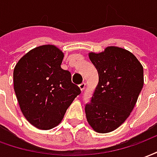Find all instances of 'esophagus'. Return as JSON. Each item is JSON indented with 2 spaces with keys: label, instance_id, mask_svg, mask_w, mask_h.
<instances>
[{
  "label": "esophagus",
  "instance_id": "1",
  "mask_svg": "<svg viewBox=\"0 0 157 157\" xmlns=\"http://www.w3.org/2000/svg\"><path fill=\"white\" fill-rule=\"evenodd\" d=\"M85 86H86V83H85V82H83V83H82V84L79 85V88H80V90H82V91L84 90Z\"/></svg>",
  "mask_w": 157,
  "mask_h": 157
}]
</instances>
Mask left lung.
<instances>
[{
    "instance_id": "left-lung-1",
    "label": "left lung",
    "mask_w": 157,
    "mask_h": 157,
    "mask_svg": "<svg viewBox=\"0 0 157 157\" xmlns=\"http://www.w3.org/2000/svg\"><path fill=\"white\" fill-rule=\"evenodd\" d=\"M98 71L99 82L90 103L86 119L98 133H108L122 124L133 110L143 87V67L132 52L108 46L101 53H89Z\"/></svg>"
}]
</instances>
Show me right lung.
Returning a JSON list of instances; mask_svg holds the SVG:
<instances>
[{"instance_id": "1", "label": "right lung", "mask_w": 157, "mask_h": 157, "mask_svg": "<svg viewBox=\"0 0 157 157\" xmlns=\"http://www.w3.org/2000/svg\"><path fill=\"white\" fill-rule=\"evenodd\" d=\"M64 53L53 45L31 50L14 68V90L21 111L32 126L50 130L59 125L80 88L61 67Z\"/></svg>"}]
</instances>
